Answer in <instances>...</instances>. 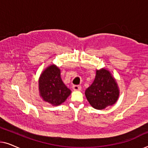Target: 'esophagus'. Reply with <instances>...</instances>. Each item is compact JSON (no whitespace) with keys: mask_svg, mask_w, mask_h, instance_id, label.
<instances>
[{"mask_svg":"<svg viewBox=\"0 0 148 148\" xmlns=\"http://www.w3.org/2000/svg\"><path fill=\"white\" fill-rule=\"evenodd\" d=\"M73 89L75 91H79L82 89V87L81 86H78V85H74V86H73Z\"/></svg>","mask_w":148,"mask_h":148,"instance_id":"obj_1","label":"esophagus"}]
</instances>
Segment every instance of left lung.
Masks as SVG:
<instances>
[{
  "mask_svg": "<svg viewBox=\"0 0 148 148\" xmlns=\"http://www.w3.org/2000/svg\"><path fill=\"white\" fill-rule=\"evenodd\" d=\"M85 94L93 108L102 110L116 103L119 96V90L110 71L103 68L96 71L94 82L86 89Z\"/></svg>",
  "mask_w": 148,
  "mask_h": 148,
  "instance_id": "left-lung-1",
  "label": "left lung"
}]
</instances>
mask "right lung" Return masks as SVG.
<instances>
[{
	"instance_id": "1",
	"label": "right lung",
	"mask_w": 148,
	"mask_h": 148,
	"mask_svg": "<svg viewBox=\"0 0 148 148\" xmlns=\"http://www.w3.org/2000/svg\"><path fill=\"white\" fill-rule=\"evenodd\" d=\"M40 95L44 101L53 106H58L71 94L60 77V70L55 64H51L42 72L39 79Z\"/></svg>"
}]
</instances>
